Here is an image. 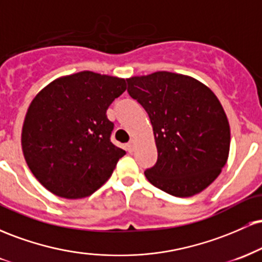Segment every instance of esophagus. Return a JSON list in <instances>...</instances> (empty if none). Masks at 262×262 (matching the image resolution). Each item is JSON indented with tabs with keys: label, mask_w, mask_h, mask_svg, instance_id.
<instances>
[{
	"label": "esophagus",
	"mask_w": 262,
	"mask_h": 262,
	"mask_svg": "<svg viewBox=\"0 0 262 262\" xmlns=\"http://www.w3.org/2000/svg\"><path fill=\"white\" fill-rule=\"evenodd\" d=\"M127 149H128V151H129V152L134 151V149H135V141H134V140H130V141H129L128 145H127Z\"/></svg>",
	"instance_id": "1"
}]
</instances>
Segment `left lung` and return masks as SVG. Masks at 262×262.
Segmentation results:
<instances>
[{
	"mask_svg": "<svg viewBox=\"0 0 262 262\" xmlns=\"http://www.w3.org/2000/svg\"><path fill=\"white\" fill-rule=\"evenodd\" d=\"M127 81L154 132L158 161L144 172L148 181L176 197L202 192L229 156V122L217 96L201 81L169 71Z\"/></svg>",
	"mask_w": 262,
	"mask_h": 262,
	"instance_id": "8db88e82",
	"label": "left lung"
}]
</instances>
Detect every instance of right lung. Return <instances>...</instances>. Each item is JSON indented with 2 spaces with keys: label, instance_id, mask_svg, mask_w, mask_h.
Here are the masks:
<instances>
[{
  "label": "right lung",
  "instance_id": "1",
  "mask_svg": "<svg viewBox=\"0 0 262 262\" xmlns=\"http://www.w3.org/2000/svg\"><path fill=\"white\" fill-rule=\"evenodd\" d=\"M127 90L124 79L93 71L61 76L38 92L27 111L22 150L33 175L55 196H91L125 151L111 141L110 104Z\"/></svg>",
  "mask_w": 262,
  "mask_h": 262
}]
</instances>
